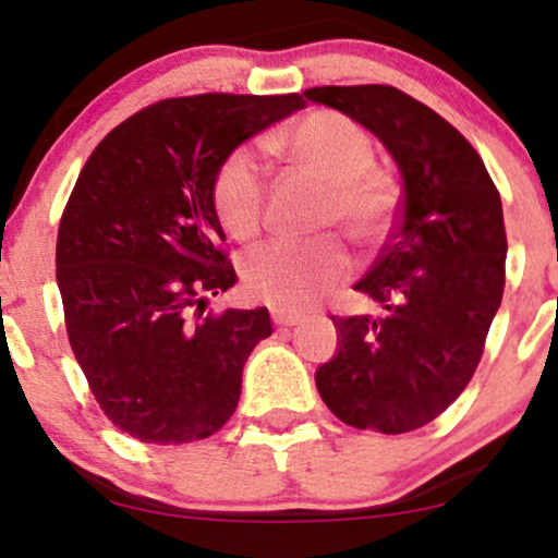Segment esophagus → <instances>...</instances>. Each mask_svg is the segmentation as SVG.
<instances>
[{
  "mask_svg": "<svg viewBox=\"0 0 558 558\" xmlns=\"http://www.w3.org/2000/svg\"><path fill=\"white\" fill-rule=\"evenodd\" d=\"M272 319H275V325H299V323H304V315H299V312H286V310H272Z\"/></svg>",
  "mask_w": 558,
  "mask_h": 558,
  "instance_id": "esophagus-1",
  "label": "esophagus"
}]
</instances>
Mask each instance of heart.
Here are the masks:
<instances>
[{
    "label": "heart",
    "instance_id": "heart-1",
    "mask_svg": "<svg viewBox=\"0 0 558 558\" xmlns=\"http://www.w3.org/2000/svg\"><path fill=\"white\" fill-rule=\"evenodd\" d=\"M270 149L299 175L323 189L317 228H343L360 246H375L396 213L399 189L375 165L369 133L341 112L317 110L275 133ZM213 204L233 239L252 241L265 226L267 175L257 155L235 149L213 181ZM351 275V257L332 235L310 241H272L243 257L241 278L254 299L275 310L301 312L336 291Z\"/></svg>",
    "mask_w": 558,
    "mask_h": 558
}]
</instances>
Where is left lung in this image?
Segmentation results:
<instances>
[{"mask_svg": "<svg viewBox=\"0 0 558 558\" xmlns=\"http://www.w3.org/2000/svg\"><path fill=\"white\" fill-rule=\"evenodd\" d=\"M304 96L375 133L403 178L390 241L354 286L386 312L330 317L338 354L315 373L317 390L345 425L417 430L472 380L501 306V196L470 141L399 88L319 86Z\"/></svg>", "mask_w": 558, "mask_h": 558, "instance_id": "obj_1", "label": "left lung"}]
</instances>
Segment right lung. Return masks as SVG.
Here are the masks:
<instances>
[{"mask_svg":"<svg viewBox=\"0 0 558 558\" xmlns=\"http://www.w3.org/2000/svg\"><path fill=\"white\" fill-rule=\"evenodd\" d=\"M299 94L162 99L83 165L57 233L65 328L96 403L141 444L209 438L239 407L270 312L204 315L235 283L213 181L220 162L304 107Z\"/></svg>","mask_w":558,"mask_h":558,"instance_id":"obj_1","label":"right lung"}]
</instances>
